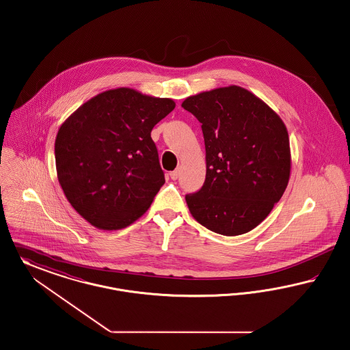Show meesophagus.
<instances>
[{
    "label": "esophagus",
    "instance_id": "1",
    "mask_svg": "<svg viewBox=\"0 0 350 350\" xmlns=\"http://www.w3.org/2000/svg\"><path fill=\"white\" fill-rule=\"evenodd\" d=\"M179 175H180V171H179V170H175V171L170 172V176H171L172 180H176V179L179 178Z\"/></svg>",
    "mask_w": 350,
    "mask_h": 350
}]
</instances>
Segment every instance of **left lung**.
I'll list each match as a JSON object with an SVG mask.
<instances>
[{"mask_svg": "<svg viewBox=\"0 0 350 350\" xmlns=\"http://www.w3.org/2000/svg\"><path fill=\"white\" fill-rule=\"evenodd\" d=\"M182 107L202 124L206 159L202 188L185 195L191 215L222 236L250 232L288 184L291 154L283 121L237 85L191 96Z\"/></svg>", "mask_w": 350, "mask_h": 350, "instance_id": "1", "label": "left lung"}]
</instances>
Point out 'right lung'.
I'll list each match as a JSON object with an SVG mask.
<instances>
[{
  "instance_id": "obj_1",
  "label": "right lung",
  "mask_w": 350,
  "mask_h": 350,
  "mask_svg": "<svg viewBox=\"0 0 350 350\" xmlns=\"http://www.w3.org/2000/svg\"><path fill=\"white\" fill-rule=\"evenodd\" d=\"M174 108L171 98L117 88L94 96L60 126L57 179L93 226L122 229L148 211L165 184L151 130Z\"/></svg>"
}]
</instances>
